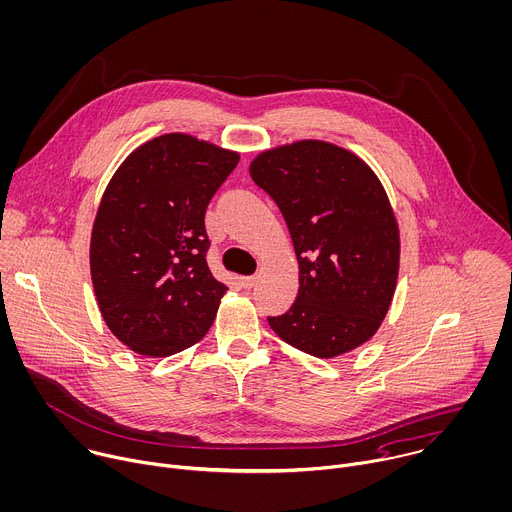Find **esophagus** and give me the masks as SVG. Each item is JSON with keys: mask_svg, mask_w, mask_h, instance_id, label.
Instances as JSON below:
<instances>
[{"mask_svg": "<svg viewBox=\"0 0 512 512\" xmlns=\"http://www.w3.org/2000/svg\"><path fill=\"white\" fill-rule=\"evenodd\" d=\"M255 283H257V277H255V275H249V277H241V285H243L245 289H251Z\"/></svg>", "mask_w": 512, "mask_h": 512, "instance_id": "1", "label": "esophagus"}]
</instances>
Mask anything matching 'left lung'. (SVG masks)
I'll use <instances>...</instances> for the list:
<instances>
[{"mask_svg": "<svg viewBox=\"0 0 512 512\" xmlns=\"http://www.w3.org/2000/svg\"><path fill=\"white\" fill-rule=\"evenodd\" d=\"M249 173L279 207L299 265L297 299L269 317L285 344L348 354L380 329L400 271V229L384 185L352 150L295 140L259 152Z\"/></svg>", "mask_w": 512, "mask_h": 512, "instance_id": "obj_1", "label": "left lung"}]
</instances>
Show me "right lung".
<instances>
[{
    "label": "right lung",
    "instance_id": "1",
    "mask_svg": "<svg viewBox=\"0 0 512 512\" xmlns=\"http://www.w3.org/2000/svg\"><path fill=\"white\" fill-rule=\"evenodd\" d=\"M239 152L185 132L134 148L100 199L90 275L108 329L148 358L205 337L227 285L207 265L205 211Z\"/></svg>",
    "mask_w": 512,
    "mask_h": 512
}]
</instances>
